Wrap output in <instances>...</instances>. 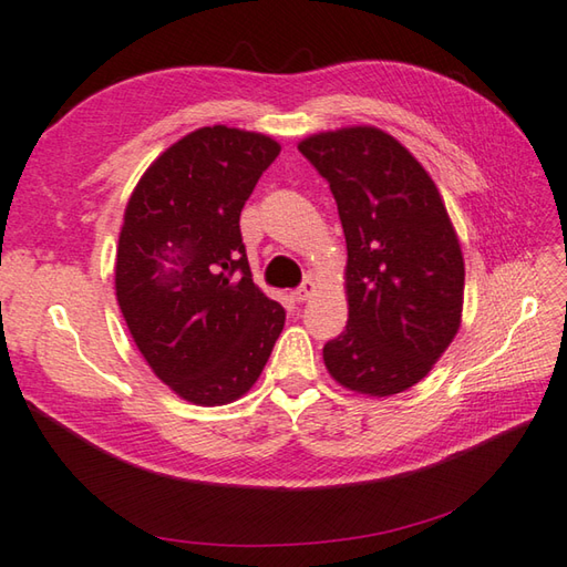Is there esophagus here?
<instances>
[{"label":"esophagus","instance_id":"obj_1","mask_svg":"<svg viewBox=\"0 0 567 567\" xmlns=\"http://www.w3.org/2000/svg\"><path fill=\"white\" fill-rule=\"evenodd\" d=\"M312 295H315V280H309V277L292 292V297L297 299V302H307V299L312 297Z\"/></svg>","mask_w":567,"mask_h":567}]
</instances>
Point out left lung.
I'll return each mask as SVG.
<instances>
[{"label": "left lung", "instance_id": "left-lung-1", "mask_svg": "<svg viewBox=\"0 0 567 567\" xmlns=\"http://www.w3.org/2000/svg\"><path fill=\"white\" fill-rule=\"evenodd\" d=\"M329 182L347 236L349 321L324 343L343 388L403 393L425 379L460 329L464 260L430 174L379 127H343L299 142Z\"/></svg>", "mask_w": 567, "mask_h": 567}]
</instances>
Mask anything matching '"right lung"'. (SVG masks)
I'll use <instances>...</instances> for the list:
<instances>
[{
	"mask_svg": "<svg viewBox=\"0 0 567 567\" xmlns=\"http://www.w3.org/2000/svg\"><path fill=\"white\" fill-rule=\"evenodd\" d=\"M277 154L258 132L202 127L154 159L127 202L117 305L150 369L188 403L246 395L285 327L240 236V210Z\"/></svg>",
	"mask_w": 567,
	"mask_h": 567,
	"instance_id": "add662e5",
	"label": "right lung"
}]
</instances>
